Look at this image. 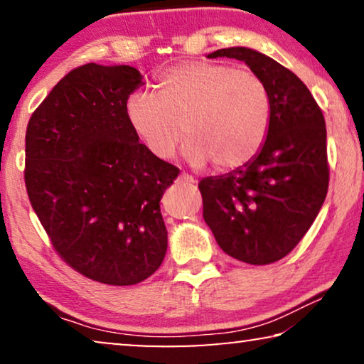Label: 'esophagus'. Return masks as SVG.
I'll return each mask as SVG.
<instances>
[{
	"label": "esophagus",
	"mask_w": 364,
	"mask_h": 364,
	"mask_svg": "<svg viewBox=\"0 0 364 364\" xmlns=\"http://www.w3.org/2000/svg\"><path fill=\"white\" fill-rule=\"evenodd\" d=\"M182 178H183V181L191 182V183H196V182H197V181H196V178H193L192 176H188V173H182Z\"/></svg>",
	"instance_id": "obj_1"
}]
</instances>
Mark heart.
<instances>
[{
  "mask_svg": "<svg viewBox=\"0 0 364 364\" xmlns=\"http://www.w3.org/2000/svg\"><path fill=\"white\" fill-rule=\"evenodd\" d=\"M129 127L152 156L168 159L186 134L192 166L233 168L260 151L272 101L263 79L247 68L187 61L156 76V94L136 91L124 104Z\"/></svg>",
  "mask_w": 364,
  "mask_h": 364,
  "instance_id": "heart-1",
  "label": "heart"
}]
</instances>
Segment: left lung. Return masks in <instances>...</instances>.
<instances>
[{"instance_id":"left-lung-1","label":"left lung","mask_w":364,"mask_h":364,"mask_svg":"<svg viewBox=\"0 0 364 364\" xmlns=\"http://www.w3.org/2000/svg\"><path fill=\"white\" fill-rule=\"evenodd\" d=\"M207 58L243 61L270 94V129L260 152L243 167L198 182L203 218L218 247L240 262L268 265L298 245L325 202V117L310 89L275 59L248 48Z\"/></svg>"}]
</instances>
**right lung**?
I'll return each mask as SVG.
<instances>
[{
	"label": "right lung",
	"mask_w": 364,
	"mask_h": 364,
	"mask_svg": "<svg viewBox=\"0 0 364 364\" xmlns=\"http://www.w3.org/2000/svg\"><path fill=\"white\" fill-rule=\"evenodd\" d=\"M142 84L131 66L89 63L68 73L33 112L24 182L59 257L106 285L144 282L161 267V198L178 168L152 156L124 104Z\"/></svg>",
	"instance_id": "1"
}]
</instances>
